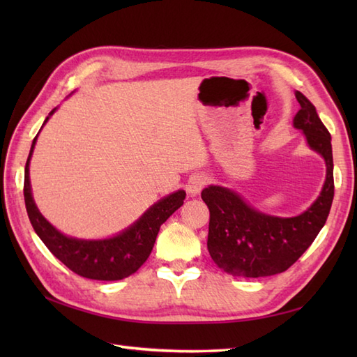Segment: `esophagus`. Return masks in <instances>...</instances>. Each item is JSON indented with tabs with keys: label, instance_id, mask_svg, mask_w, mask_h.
Segmentation results:
<instances>
[{
	"label": "esophagus",
	"instance_id": "esophagus-1",
	"mask_svg": "<svg viewBox=\"0 0 357 357\" xmlns=\"http://www.w3.org/2000/svg\"><path fill=\"white\" fill-rule=\"evenodd\" d=\"M206 183H207V179L204 174H199V173L192 174V176L188 178V183H187V193L190 196L199 195V192L202 190L204 185H206Z\"/></svg>",
	"mask_w": 357,
	"mask_h": 357
}]
</instances>
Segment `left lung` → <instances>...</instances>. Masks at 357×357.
Returning <instances> with one entry per match:
<instances>
[{
  "label": "left lung",
  "mask_w": 357,
  "mask_h": 357,
  "mask_svg": "<svg viewBox=\"0 0 357 357\" xmlns=\"http://www.w3.org/2000/svg\"><path fill=\"white\" fill-rule=\"evenodd\" d=\"M294 95L301 110L293 126L305 135L310 149L324 158L327 165L324 187L312 206L293 218L265 215L222 185L204 188L201 198L210 210L208 253L219 268L233 276L264 278L290 268L312 245L328 218L335 196L331 136L314 105L301 92Z\"/></svg>",
  "instance_id": "1"
}]
</instances>
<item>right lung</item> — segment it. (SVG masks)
<instances>
[{
	"label": "right lung",
	"mask_w": 357,
	"mask_h": 357,
	"mask_svg": "<svg viewBox=\"0 0 357 357\" xmlns=\"http://www.w3.org/2000/svg\"><path fill=\"white\" fill-rule=\"evenodd\" d=\"M53 109L44 124L55 113ZM43 124V126H44ZM38 135L30 147L24 169V202L35 233L52 255L77 275L95 280H119L133 275L147 261L159 227L184 204L185 192L178 190L155 202L138 221L107 239H78L56 230L38 210L30 187L29 165Z\"/></svg>",
	"instance_id": "add662e5"
}]
</instances>
